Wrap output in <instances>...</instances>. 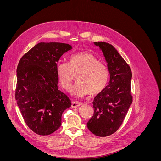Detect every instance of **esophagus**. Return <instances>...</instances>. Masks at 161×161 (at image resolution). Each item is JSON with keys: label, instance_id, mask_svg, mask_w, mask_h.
<instances>
[{"label": "esophagus", "instance_id": "obj_1", "mask_svg": "<svg viewBox=\"0 0 161 161\" xmlns=\"http://www.w3.org/2000/svg\"><path fill=\"white\" fill-rule=\"evenodd\" d=\"M81 103H79V102H76V101H72V104H71V107L72 108H79V106L81 105Z\"/></svg>", "mask_w": 161, "mask_h": 161}]
</instances>
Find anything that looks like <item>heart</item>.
Returning <instances> with one entry per match:
<instances>
[{"label":"heart","instance_id":"b5f03b06","mask_svg":"<svg viewBox=\"0 0 161 161\" xmlns=\"http://www.w3.org/2000/svg\"><path fill=\"white\" fill-rule=\"evenodd\" d=\"M56 72L63 88L69 89L73 74H77V82L72 87L71 93L83 97L90 93L98 95L103 90L108 79L109 72L103 63L89 52H79L69 58V62H59L56 65Z\"/></svg>","mask_w":161,"mask_h":161}]
</instances>
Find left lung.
I'll return each instance as SVG.
<instances>
[{
	"label": "left lung",
	"mask_w": 161,
	"mask_h": 161,
	"mask_svg": "<svg viewBox=\"0 0 161 161\" xmlns=\"http://www.w3.org/2000/svg\"><path fill=\"white\" fill-rule=\"evenodd\" d=\"M103 52L110 75L108 85L92 102L94 114L87 128L95 136L105 137L119 129L132 103L130 66L115 48L106 42H94Z\"/></svg>",
	"instance_id": "1"
}]
</instances>
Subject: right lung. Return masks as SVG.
<instances>
[{"instance_id": "obj_1", "label": "right lung", "mask_w": 161, "mask_h": 161, "mask_svg": "<svg viewBox=\"0 0 161 161\" xmlns=\"http://www.w3.org/2000/svg\"><path fill=\"white\" fill-rule=\"evenodd\" d=\"M72 49L67 43L41 42L24 54L17 68L15 99L25 124L37 134L49 135L60 127L62 114L71 106L58 88L56 63Z\"/></svg>"}]
</instances>
